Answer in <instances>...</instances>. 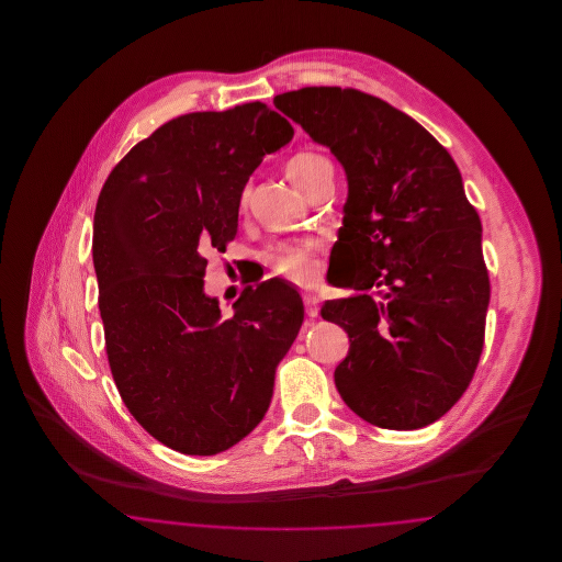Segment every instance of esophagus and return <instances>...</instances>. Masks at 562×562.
<instances>
[{
    "label": "esophagus",
    "instance_id": "obj_1",
    "mask_svg": "<svg viewBox=\"0 0 562 562\" xmlns=\"http://www.w3.org/2000/svg\"><path fill=\"white\" fill-rule=\"evenodd\" d=\"M303 305H305V314H307L310 318H316V316H318L321 307H318V299H316V294H303Z\"/></svg>",
    "mask_w": 562,
    "mask_h": 562
}]
</instances>
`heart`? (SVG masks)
<instances>
[{"instance_id": "b5f03b06", "label": "heart", "mask_w": 562, "mask_h": 562, "mask_svg": "<svg viewBox=\"0 0 562 562\" xmlns=\"http://www.w3.org/2000/svg\"><path fill=\"white\" fill-rule=\"evenodd\" d=\"M286 175L291 177L294 186L303 189L307 195L321 186L324 179L333 177V166L322 154L316 151H296L286 161ZM248 204V189L240 195V209ZM312 250L314 244H276L266 250V261L273 271L291 278L294 282H305L312 276Z\"/></svg>"}]
</instances>
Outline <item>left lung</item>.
Wrapping results in <instances>:
<instances>
[{
    "label": "left lung",
    "instance_id": "obj_1",
    "mask_svg": "<svg viewBox=\"0 0 562 562\" xmlns=\"http://www.w3.org/2000/svg\"><path fill=\"white\" fill-rule=\"evenodd\" d=\"M273 105L348 175L330 282L356 294L321 310L349 337L335 385L376 428H426L468 390L491 299L459 168L422 124L367 92L310 86Z\"/></svg>",
    "mask_w": 562,
    "mask_h": 562
}]
</instances>
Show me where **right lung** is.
Returning <instances> with one entry per match:
<instances>
[{
  "instance_id": "right-lung-1",
  "label": "right lung",
  "mask_w": 562,
  "mask_h": 562,
  "mask_svg": "<svg viewBox=\"0 0 562 562\" xmlns=\"http://www.w3.org/2000/svg\"><path fill=\"white\" fill-rule=\"evenodd\" d=\"M293 134L259 101L186 113L101 189L92 259L111 374L134 419L179 453H221L257 428L303 324L301 296L278 278L246 286L225 318L204 294V250L236 238L248 177Z\"/></svg>"
}]
</instances>
